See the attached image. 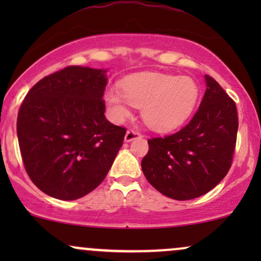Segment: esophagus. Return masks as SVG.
I'll list each match as a JSON object with an SVG mask.
<instances>
[{
    "mask_svg": "<svg viewBox=\"0 0 261 261\" xmlns=\"http://www.w3.org/2000/svg\"><path fill=\"white\" fill-rule=\"evenodd\" d=\"M140 136H141V134L136 133V131L127 130L126 135H125V142H131V141H134L135 139H137V137H140Z\"/></svg>",
    "mask_w": 261,
    "mask_h": 261,
    "instance_id": "34e87169",
    "label": "esophagus"
}]
</instances>
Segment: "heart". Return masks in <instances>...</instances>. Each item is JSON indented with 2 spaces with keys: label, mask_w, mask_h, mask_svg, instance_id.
Instances as JSON below:
<instances>
[{
  "label": "heart",
  "mask_w": 261,
  "mask_h": 261,
  "mask_svg": "<svg viewBox=\"0 0 261 261\" xmlns=\"http://www.w3.org/2000/svg\"><path fill=\"white\" fill-rule=\"evenodd\" d=\"M120 91L109 88L104 100L110 116L122 121L130 115V108H141V116L147 126L167 133L184 124L195 110L200 87L188 76L167 73H141L122 81Z\"/></svg>",
  "instance_id": "obj_1"
}]
</instances>
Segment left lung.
<instances>
[{
	"mask_svg": "<svg viewBox=\"0 0 261 261\" xmlns=\"http://www.w3.org/2000/svg\"><path fill=\"white\" fill-rule=\"evenodd\" d=\"M194 118L178 133L148 140L141 162L149 184L174 200L205 195L226 176L234 153L238 115L236 103L212 77Z\"/></svg>",
	"mask_w": 261,
	"mask_h": 261,
	"instance_id": "1",
	"label": "left lung"
}]
</instances>
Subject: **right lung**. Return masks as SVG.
I'll use <instances>...</instances> for the list:
<instances>
[{
	"mask_svg": "<svg viewBox=\"0 0 261 261\" xmlns=\"http://www.w3.org/2000/svg\"><path fill=\"white\" fill-rule=\"evenodd\" d=\"M107 70L68 66L25 95L17 135L29 178L46 195L80 199L104 180L126 130L106 119Z\"/></svg>",
	"mask_w": 261,
	"mask_h": 261,
	"instance_id": "add662e5",
	"label": "right lung"
}]
</instances>
